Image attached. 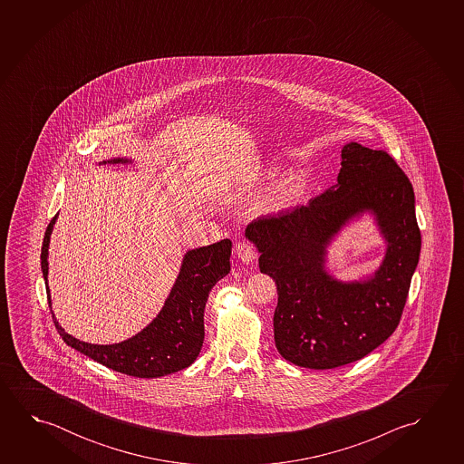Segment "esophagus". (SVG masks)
Instances as JSON below:
<instances>
[{
  "mask_svg": "<svg viewBox=\"0 0 464 464\" xmlns=\"http://www.w3.org/2000/svg\"><path fill=\"white\" fill-rule=\"evenodd\" d=\"M236 257L239 258L243 264L249 266L256 258H257V251L252 244L241 241V243L236 244L235 249Z\"/></svg>",
  "mask_w": 464,
  "mask_h": 464,
  "instance_id": "1",
  "label": "esophagus"
}]
</instances>
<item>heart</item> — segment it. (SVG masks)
I'll use <instances>...</instances> for the list:
<instances>
[{
    "label": "heart",
    "instance_id": "obj_1",
    "mask_svg": "<svg viewBox=\"0 0 464 464\" xmlns=\"http://www.w3.org/2000/svg\"><path fill=\"white\" fill-rule=\"evenodd\" d=\"M278 168L270 165V167L262 168L258 173L251 176L247 181L239 184H228L227 188V198H243L247 190L257 186L260 183H266L274 179L278 175ZM305 189V179L296 173H289L283 176L276 183L272 186V189L268 190L266 198H262L256 207V212L258 215H270V213H278L286 210L288 207L296 204L299 198H303Z\"/></svg>",
    "mask_w": 464,
    "mask_h": 464
}]
</instances>
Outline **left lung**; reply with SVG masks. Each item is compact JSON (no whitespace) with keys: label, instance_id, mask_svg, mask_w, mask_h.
Wrapping results in <instances>:
<instances>
[{"label":"left lung","instance_id":"8db88e82","mask_svg":"<svg viewBox=\"0 0 464 464\" xmlns=\"http://www.w3.org/2000/svg\"><path fill=\"white\" fill-rule=\"evenodd\" d=\"M369 214L386 243L380 268L359 281L336 279L327 249L343 228ZM258 268L276 285L275 346L291 364L334 369L367 356L401 319L420 254L412 184L383 150L343 145L336 184L278 217L246 228Z\"/></svg>","mask_w":464,"mask_h":464}]
</instances>
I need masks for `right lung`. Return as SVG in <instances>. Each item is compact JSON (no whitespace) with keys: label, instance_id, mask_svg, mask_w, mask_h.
I'll return each mask as SVG.
<instances>
[{"label":"right lung","instance_id":"add662e5","mask_svg":"<svg viewBox=\"0 0 464 464\" xmlns=\"http://www.w3.org/2000/svg\"><path fill=\"white\" fill-rule=\"evenodd\" d=\"M130 165L132 160L111 159L100 161L99 165ZM58 215L50 221L42 246V274L45 280L48 304L52 307V295L48 288V247ZM231 241L189 249L184 254L179 274L169 291L165 304L157 317L139 334L124 342L113 344H93L81 342L64 328L54 317V325L64 343L97 361L99 364L139 379H157L183 371L198 359L204 343V312L208 293L217 281L227 276L231 270Z\"/></svg>","mask_w":464,"mask_h":464}]
</instances>
